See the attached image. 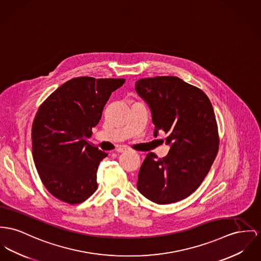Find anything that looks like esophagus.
I'll return each instance as SVG.
<instances>
[{
	"label": "esophagus",
	"mask_w": 261,
	"mask_h": 261,
	"mask_svg": "<svg viewBox=\"0 0 261 261\" xmlns=\"http://www.w3.org/2000/svg\"><path fill=\"white\" fill-rule=\"evenodd\" d=\"M128 150V148L127 147H125V146H120V147H118L117 148V151L118 152H120V153H122V152H125V151H127Z\"/></svg>",
	"instance_id": "esophagus-1"
}]
</instances>
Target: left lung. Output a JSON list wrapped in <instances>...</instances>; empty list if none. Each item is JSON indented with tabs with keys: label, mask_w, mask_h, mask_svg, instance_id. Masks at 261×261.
<instances>
[{
	"label": "left lung",
	"mask_w": 261,
	"mask_h": 261,
	"mask_svg": "<svg viewBox=\"0 0 261 261\" xmlns=\"http://www.w3.org/2000/svg\"><path fill=\"white\" fill-rule=\"evenodd\" d=\"M136 91L150 109L154 138L164 132L170 146L161 159L146 155L138 189L159 205L183 200L201 185L218 153L213 106L202 90L174 76L139 79Z\"/></svg>",
	"instance_id": "1"
}]
</instances>
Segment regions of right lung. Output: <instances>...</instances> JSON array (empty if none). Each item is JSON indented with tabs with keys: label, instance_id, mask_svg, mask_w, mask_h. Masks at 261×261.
<instances>
[{
	"label": "right lung",
	"instance_id": "obj_1",
	"mask_svg": "<svg viewBox=\"0 0 261 261\" xmlns=\"http://www.w3.org/2000/svg\"><path fill=\"white\" fill-rule=\"evenodd\" d=\"M124 81L77 77L39 107L32 128L33 156L43 185L55 198L79 204L97 190L98 166L108 154L88 139L112 92Z\"/></svg>",
	"mask_w": 261,
	"mask_h": 261
}]
</instances>
